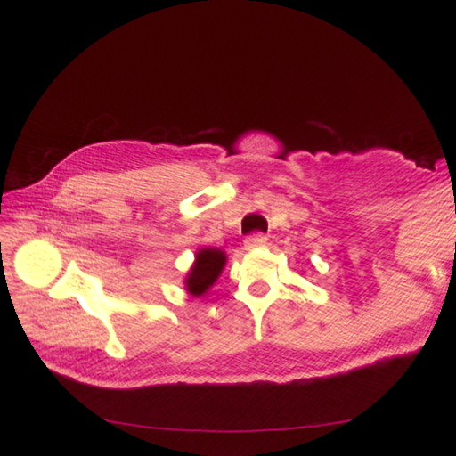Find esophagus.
Listing matches in <instances>:
<instances>
[{"label": "esophagus", "instance_id": "1", "mask_svg": "<svg viewBox=\"0 0 456 456\" xmlns=\"http://www.w3.org/2000/svg\"><path fill=\"white\" fill-rule=\"evenodd\" d=\"M266 236H262V233H253V236H249L245 240V249L247 251H253V249H260V247L266 245Z\"/></svg>", "mask_w": 456, "mask_h": 456}]
</instances>
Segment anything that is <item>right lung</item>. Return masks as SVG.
Segmentation results:
<instances>
[{"label":"right lung","instance_id":"right-lung-1","mask_svg":"<svg viewBox=\"0 0 456 456\" xmlns=\"http://www.w3.org/2000/svg\"><path fill=\"white\" fill-rule=\"evenodd\" d=\"M226 253L216 247H201L196 253L194 265L184 278V287L191 297H205L207 291L216 283L218 275L226 266Z\"/></svg>","mask_w":456,"mask_h":456}]
</instances>
